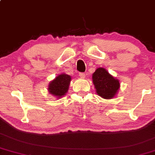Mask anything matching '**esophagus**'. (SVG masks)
<instances>
[{
  "label": "esophagus",
  "mask_w": 155,
  "mask_h": 155,
  "mask_svg": "<svg viewBox=\"0 0 155 155\" xmlns=\"http://www.w3.org/2000/svg\"><path fill=\"white\" fill-rule=\"evenodd\" d=\"M85 76H86L85 73H84V72H80V73H79V77H80V78H85Z\"/></svg>",
  "instance_id": "esophagus-1"
}]
</instances>
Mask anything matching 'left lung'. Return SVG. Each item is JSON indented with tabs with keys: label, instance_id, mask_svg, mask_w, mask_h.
<instances>
[{
	"label": "left lung",
	"instance_id": "1",
	"mask_svg": "<svg viewBox=\"0 0 155 155\" xmlns=\"http://www.w3.org/2000/svg\"><path fill=\"white\" fill-rule=\"evenodd\" d=\"M92 81L97 94L104 99L113 98L120 87L119 80L104 68H98L95 70L92 74Z\"/></svg>",
	"mask_w": 155,
	"mask_h": 155
}]
</instances>
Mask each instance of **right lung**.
<instances>
[{
    "mask_svg": "<svg viewBox=\"0 0 155 155\" xmlns=\"http://www.w3.org/2000/svg\"><path fill=\"white\" fill-rule=\"evenodd\" d=\"M70 81H71L70 75L66 74H59L49 84L48 89V92L58 98H61L68 92Z\"/></svg>",
    "mask_w": 155,
    "mask_h": 155,
    "instance_id": "add662e5",
    "label": "right lung"
}]
</instances>
